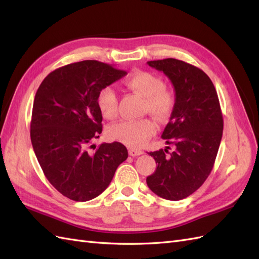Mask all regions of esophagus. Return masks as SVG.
<instances>
[{
  "label": "esophagus",
  "instance_id": "esophagus-1",
  "mask_svg": "<svg viewBox=\"0 0 259 259\" xmlns=\"http://www.w3.org/2000/svg\"><path fill=\"white\" fill-rule=\"evenodd\" d=\"M144 153V151L141 150H137V149H129V155L133 156V157H137V156H140Z\"/></svg>",
  "mask_w": 259,
  "mask_h": 259
}]
</instances>
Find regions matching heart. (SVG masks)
Wrapping results in <instances>:
<instances>
[{
    "mask_svg": "<svg viewBox=\"0 0 259 259\" xmlns=\"http://www.w3.org/2000/svg\"><path fill=\"white\" fill-rule=\"evenodd\" d=\"M124 84L146 99L145 110L159 121H166L175 108V96L158 75L140 71L130 74ZM97 106L103 118L112 120L118 114V97L112 87L106 85L97 96ZM157 125L150 118L121 120L108 128L110 139L122 142L130 148H141L155 135Z\"/></svg>",
    "mask_w": 259,
    "mask_h": 259,
    "instance_id": "1",
    "label": "heart"
}]
</instances>
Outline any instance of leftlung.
<instances>
[{
    "label": "left lung",
    "instance_id": "left-lung-1",
    "mask_svg": "<svg viewBox=\"0 0 259 259\" xmlns=\"http://www.w3.org/2000/svg\"><path fill=\"white\" fill-rule=\"evenodd\" d=\"M162 71L175 89V108L161 138L174 146L149 152L158 163L147 177L152 192L168 200L190 196L211 172L223 137L224 120L217 91L199 68L177 59L148 61Z\"/></svg>",
    "mask_w": 259,
    "mask_h": 259
}]
</instances>
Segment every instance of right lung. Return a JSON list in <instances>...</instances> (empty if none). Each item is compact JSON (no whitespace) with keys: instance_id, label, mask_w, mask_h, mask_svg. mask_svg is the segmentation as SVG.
Listing matches in <instances>:
<instances>
[{"instance_id":"add662e5","label":"right lung","mask_w":259,"mask_h":259,"mask_svg":"<svg viewBox=\"0 0 259 259\" xmlns=\"http://www.w3.org/2000/svg\"><path fill=\"white\" fill-rule=\"evenodd\" d=\"M125 74L85 60L52 71L38 87L31 119L33 150L47 179L69 199L88 201L102 194L128 158L126 148L117 141L87 150L102 133L98 92Z\"/></svg>"}]
</instances>
